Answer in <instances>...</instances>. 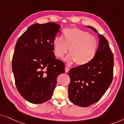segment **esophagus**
I'll use <instances>...</instances> for the list:
<instances>
[{"label":"esophagus","instance_id":"1","mask_svg":"<svg viewBox=\"0 0 124 124\" xmlns=\"http://www.w3.org/2000/svg\"><path fill=\"white\" fill-rule=\"evenodd\" d=\"M69 70H70V68H69V67L66 66L65 67V72H68L69 71Z\"/></svg>","mask_w":124,"mask_h":124}]
</instances>
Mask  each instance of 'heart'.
<instances>
[{
	"label": "heart",
	"instance_id": "obj_1",
	"mask_svg": "<svg viewBox=\"0 0 124 124\" xmlns=\"http://www.w3.org/2000/svg\"><path fill=\"white\" fill-rule=\"evenodd\" d=\"M63 38L56 36L53 41L54 53L58 58H63L69 49L70 54L66 58L69 62L77 65L89 63L98 52L99 41L95 36L78 28H69L63 31Z\"/></svg>",
	"mask_w": 124,
	"mask_h": 124
}]
</instances>
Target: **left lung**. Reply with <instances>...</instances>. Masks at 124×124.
<instances>
[{
    "instance_id": "left-lung-1",
    "label": "left lung",
    "mask_w": 124,
    "mask_h": 124,
    "mask_svg": "<svg viewBox=\"0 0 124 124\" xmlns=\"http://www.w3.org/2000/svg\"><path fill=\"white\" fill-rule=\"evenodd\" d=\"M98 33L93 27L88 26ZM99 45L95 57L69 72V98L74 104L87 107L98 101L108 90L113 77V55L107 39L99 34Z\"/></svg>"
}]
</instances>
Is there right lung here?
Here are the masks:
<instances>
[{"label":"right lung","mask_w":124,"mask_h":124,"mask_svg":"<svg viewBox=\"0 0 124 124\" xmlns=\"http://www.w3.org/2000/svg\"><path fill=\"white\" fill-rule=\"evenodd\" d=\"M61 26L54 23L31 25L19 38L12 58V71L18 91L33 104L52 96L65 64L55 59L53 41Z\"/></svg>","instance_id":"obj_1"}]
</instances>
